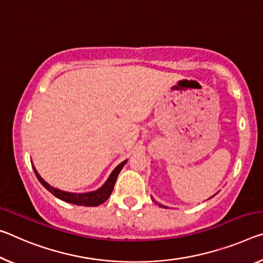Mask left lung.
I'll list each match as a JSON object with an SVG mask.
<instances>
[{
    "instance_id": "left-lung-1",
    "label": "left lung",
    "mask_w": 263,
    "mask_h": 263,
    "mask_svg": "<svg viewBox=\"0 0 263 263\" xmlns=\"http://www.w3.org/2000/svg\"><path fill=\"white\" fill-rule=\"evenodd\" d=\"M159 206H161V205H159ZM161 207H162V206H161Z\"/></svg>"
}]
</instances>
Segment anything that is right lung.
Wrapping results in <instances>:
<instances>
[{
  "label": "right lung",
  "mask_w": 263,
  "mask_h": 263,
  "mask_svg": "<svg viewBox=\"0 0 263 263\" xmlns=\"http://www.w3.org/2000/svg\"><path fill=\"white\" fill-rule=\"evenodd\" d=\"M127 160L123 161L122 164H119L117 167L112 171V173L110 174V177L107 178V180L105 181V184H104L101 189H98L97 191H93V192H87V193H71V192H65V191H61L58 189H55V187L50 186L47 181H44L42 177L37 172L36 168L32 166V168H34V172L36 174L37 179H39L40 182L42 185H43L45 189H47L50 193L55 195L56 198L63 200V201H66L69 203H73V205H78V206H98V205H102L103 202H105L107 199L112 193V191H114V187L116 184V180L117 178H118V174L122 168L124 167V165L126 164Z\"/></svg>",
  "instance_id": "right-lung-1"
}]
</instances>
